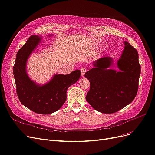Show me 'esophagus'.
I'll use <instances>...</instances> for the list:
<instances>
[{"instance_id": "obj_1", "label": "esophagus", "mask_w": 155, "mask_h": 155, "mask_svg": "<svg viewBox=\"0 0 155 155\" xmlns=\"http://www.w3.org/2000/svg\"><path fill=\"white\" fill-rule=\"evenodd\" d=\"M81 76L84 77L85 73H86V68L84 67H82L81 69Z\"/></svg>"}]
</instances>
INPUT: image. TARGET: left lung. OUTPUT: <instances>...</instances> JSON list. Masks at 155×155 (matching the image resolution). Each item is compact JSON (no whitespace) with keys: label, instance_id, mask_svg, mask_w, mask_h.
<instances>
[{"label":"left lung","instance_id":"8db88e82","mask_svg":"<svg viewBox=\"0 0 155 155\" xmlns=\"http://www.w3.org/2000/svg\"><path fill=\"white\" fill-rule=\"evenodd\" d=\"M124 49L117 66L111 67V57L98 58L93 62V68L85 74L90 82L86 101L95 110L102 113L117 112L133 102L138 88L141 68L137 51L125 41Z\"/></svg>","mask_w":155,"mask_h":155}]
</instances>
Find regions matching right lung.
Instances as JSON below:
<instances>
[{
  "mask_svg": "<svg viewBox=\"0 0 155 155\" xmlns=\"http://www.w3.org/2000/svg\"><path fill=\"white\" fill-rule=\"evenodd\" d=\"M41 41V37L31 35L19 49L13 66V75L21 102L35 113L47 114L56 112L63 106L66 101L68 88L78 81L81 73L80 70H75L68 74H55L43 85L32 81L27 73V61Z\"/></svg>",
  "mask_w": 155,
  "mask_h": 155,
  "instance_id": "1",
  "label": "right lung"
}]
</instances>
